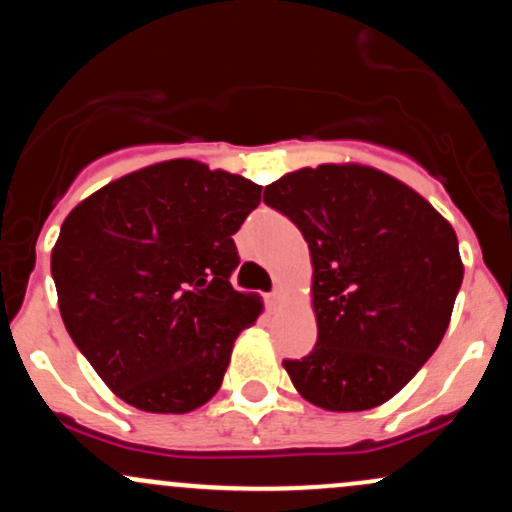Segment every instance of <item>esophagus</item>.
<instances>
[{
  "mask_svg": "<svg viewBox=\"0 0 512 512\" xmlns=\"http://www.w3.org/2000/svg\"><path fill=\"white\" fill-rule=\"evenodd\" d=\"M282 301H284V291H282V289H274L272 294L267 296V303H269V306H272V308H277Z\"/></svg>",
  "mask_w": 512,
  "mask_h": 512,
  "instance_id": "obj_1",
  "label": "esophagus"
}]
</instances>
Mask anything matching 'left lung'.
Returning <instances> with one entry per match:
<instances>
[{"instance_id":"obj_1","label":"left lung","mask_w":512,"mask_h":512,"mask_svg":"<svg viewBox=\"0 0 512 512\" xmlns=\"http://www.w3.org/2000/svg\"><path fill=\"white\" fill-rule=\"evenodd\" d=\"M265 204L311 250L318 342L284 359L291 384L323 411L381 406L445 338L464 277L457 233L408 184L355 162L284 174Z\"/></svg>"}]
</instances>
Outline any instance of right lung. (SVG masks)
<instances>
[{
    "instance_id": "right-lung-1",
    "label": "right lung",
    "mask_w": 512,
    "mask_h": 512,
    "mask_svg": "<svg viewBox=\"0 0 512 512\" xmlns=\"http://www.w3.org/2000/svg\"><path fill=\"white\" fill-rule=\"evenodd\" d=\"M260 184L167 160L80 201L50 255L72 342L106 386L145 413H189L221 389L233 342L262 299L230 286L233 235Z\"/></svg>"
}]
</instances>
